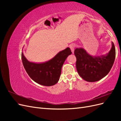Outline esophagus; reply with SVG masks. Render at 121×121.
I'll return each mask as SVG.
<instances>
[{
    "label": "esophagus",
    "mask_w": 121,
    "mask_h": 121,
    "mask_svg": "<svg viewBox=\"0 0 121 121\" xmlns=\"http://www.w3.org/2000/svg\"><path fill=\"white\" fill-rule=\"evenodd\" d=\"M76 47V45L75 44H72L69 46V48H71V51L73 53H74V49H75V48Z\"/></svg>",
    "instance_id": "obj_1"
}]
</instances>
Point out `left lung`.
I'll list each match as a JSON object with an SVG mask.
<instances>
[{
	"mask_svg": "<svg viewBox=\"0 0 121 121\" xmlns=\"http://www.w3.org/2000/svg\"><path fill=\"white\" fill-rule=\"evenodd\" d=\"M77 70L82 79L88 82H96L107 76L110 71L116 57L114 44L109 52L100 56H91L82 48H76Z\"/></svg>",
	"mask_w": 121,
	"mask_h": 121,
	"instance_id": "1",
	"label": "left lung"
}]
</instances>
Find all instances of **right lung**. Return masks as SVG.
I'll use <instances>...</instances> for the list:
<instances>
[{"label": "right lung", "instance_id": "add662e5", "mask_svg": "<svg viewBox=\"0 0 121 121\" xmlns=\"http://www.w3.org/2000/svg\"><path fill=\"white\" fill-rule=\"evenodd\" d=\"M71 54L70 48L67 47L45 63L38 64L29 61L23 52L22 60L26 71L33 81L43 86H50L58 81L62 66L67 57Z\"/></svg>", "mask_w": 121, "mask_h": 121}]
</instances>
